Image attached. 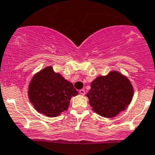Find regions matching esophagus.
Listing matches in <instances>:
<instances>
[{"instance_id":"1","label":"esophagus","mask_w":155,"mask_h":155,"mask_svg":"<svg viewBox=\"0 0 155 155\" xmlns=\"http://www.w3.org/2000/svg\"><path fill=\"white\" fill-rule=\"evenodd\" d=\"M79 94H82V95H85V91L84 89H81V90H79Z\"/></svg>"}]
</instances>
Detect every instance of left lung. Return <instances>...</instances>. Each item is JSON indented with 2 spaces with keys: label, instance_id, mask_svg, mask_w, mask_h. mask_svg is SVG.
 I'll return each instance as SVG.
<instances>
[{
  "label": "left lung",
  "instance_id": "left-lung-1",
  "mask_svg": "<svg viewBox=\"0 0 155 155\" xmlns=\"http://www.w3.org/2000/svg\"><path fill=\"white\" fill-rule=\"evenodd\" d=\"M86 96L94 112L111 118L127 109L133 99V88L126 76L111 71L94 79Z\"/></svg>",
  "mask_w": 155,
  "mask_h": 155
}]
</instances>
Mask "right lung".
Masks as SVG:
<instances>
[{
  "label": "right lung",
  "mask_w": 155,
  "mask_h": 155,
  "mask_svg": "<svg viewBox=\"0 0 155 155\" xmlns=\"http://www.w3.org/2000/svg\"><path fill=\"white\" fill-rule=\"evenodd\" d=\"M77 94L73 83L55 73L51 67L36 73L28 85V98L35 109L50 117L67 110L71 97Z\"/></svg>",
  "instance_id": "add662e5"
}]
</instances>
